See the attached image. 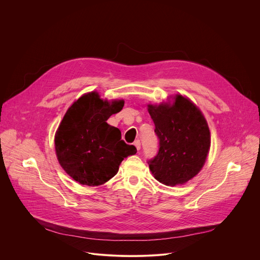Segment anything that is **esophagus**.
<instances>
[{"label":"esophagus","instance_id":"34e87169","mask_svg":"<svg viewBox=\"0 0 260 260\" xmlns=\"http://www.w3.org/2000/svg\"><path fill=\"white\" fill-rule=\"evenodd\" d=\"M134 145L136 146V148H137V150L139 151L140 149H141V142L139 141V140H137V141H135V143H134Z\"/></svg>","mask_w":260,"mask_h":260}]
</instances>
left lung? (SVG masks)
Instances as JSON below:
<instances>
[{
	"mask_svg": "<svg viewBox=\"0 0 260 260\" xmlns=\"http://www.w3.org/2000/svg\"><path fill=\"white\" fill-rule=\"evenodd\" d=\"M159 140L156 156L148 161L154 178L166 185H183L203 167L209 148L210 132L201 111L187 98L148 105Z\"/></svg>",
	"mask_w": 260,
	"mask_h": 260,
	"instance_id": "8db88e82",
	"label": "left lung"
}]
</instances>
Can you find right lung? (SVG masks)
<instances>
[{
	"instance_id": "right-lung-1",
	"label": "right lung",
	"mask_w": 260,
	"mask_h": 260,
	"mask_svg": "<svg viewBox=\"0 0 260 260\" xmlns=\"http://www.w3.org/2000/svg\"><path fill=\"white\" fill-rule=\"evenodd\" d=\"M123 100H102L97 92L81 96L65 113L55 136L58 161L81 185L100 186L113 178L121 161L137 153L121 140L120 131L107 119L119 112Z\"/></svg>"
}]
</instances>
